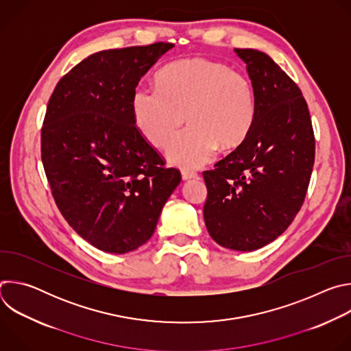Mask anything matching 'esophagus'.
Listing matches in <instances>:
<instances>
[{"label": "esophagus", "mask_w": 351, "mask_h": 351, "mask_svg": "<svg viewBox=\"0 0 351 351\" xmlns=\"http://www.w3.org/2000/svg\"><path fill=\"white\" fill-rule=\"evenodd\" d=\"M182 178H183V180H190V179H197L198 175L195 172H193V171L184 169V171H182Z\"/></svg>", "instance_id": "esophagus-1"}]
</instances>
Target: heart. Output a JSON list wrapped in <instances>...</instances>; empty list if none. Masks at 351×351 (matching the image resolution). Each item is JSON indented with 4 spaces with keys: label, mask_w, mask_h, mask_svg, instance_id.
<instances>
[{
    "label": "heart",
    "mask_w": 351,
    "mask_h": 351,
    "mask_svg": "<svg viewBox=\"0 0 351 351\" xmlns=\"http://www.w3.org/2000/svg\"><path fill=\"white\" fill-rule=\"evenodd\" d=\"M132 112L141 134L164 147L187 121L167 149L180 168L206 165L217 147H239L253 129L257 106L252 82L230 66L206 58L169 64L158 75V86L137 84Z\"/></svg>",
    "instance_id": "heart-1"
}]
</instances>
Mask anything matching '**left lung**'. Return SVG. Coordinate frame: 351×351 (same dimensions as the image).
Instances as JSON below:
<instances>
[{
    "mask_svg": "<svg viewBox=\"0 0 351 351\" xmlns=\"http://www.w3.org/2000/svg\"><path fill=\"white\" fill-rule=\"evenodd\" d=\"M247 65L257 114L247 138L203 172L210 236L237 252H253L280 236L302 208L310 184L315 137L298 86L265 53L234 48Z\"/></svg>",
    "mask_w": 351,
    "mask_h": 351,
    "instance_id": "obj_1",
    "label": "left lung"
}]
</instances>
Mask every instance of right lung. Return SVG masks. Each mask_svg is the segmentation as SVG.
<instances>
[{
  "mask_svg": "<svg viewBox=\"0 0 351 351\" xmlns=\"http://www.w3.org/2000/svg\"><path fill=\"white\" fill-rule=\"evenodd\" d=\"M173 44L95 53L56 86L41 128V161L71 228L106 253L125 254L153 236L180 183L136 126L132 94Z\"/></svg>",
  "mask_w": 351,
  "mask_h": 351,
  "instance_id": "right-lung-1",
  "label": "right lung"
}]
</instances>
